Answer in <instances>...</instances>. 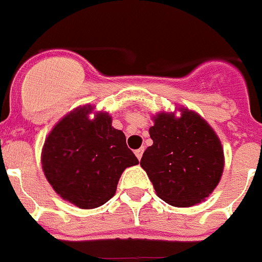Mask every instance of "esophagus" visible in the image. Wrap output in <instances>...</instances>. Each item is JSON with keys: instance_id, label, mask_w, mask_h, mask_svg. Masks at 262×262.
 <instances>
[{"instance_id": "1", "label": "esophagus", "mask_w": 262, "mask_h": 262, "mask_svg": "<svg viewBox=\"0 0 262 262\" xmlns=\"http://www.w3.org/2000/svg\"><path fill=\"white\" fill-rule=\"evenodd\" d=\"M143 152H144V148H139V149H136L135 151V155H136V157H138V160H140L142 159V156H143Z\"/></svg>"}]
</instances>
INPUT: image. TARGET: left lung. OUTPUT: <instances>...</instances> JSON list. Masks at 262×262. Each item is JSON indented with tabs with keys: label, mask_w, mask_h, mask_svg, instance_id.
Here are the masks:
<instances>
[{
	"label": "left lung",
	"mask_w": 262,
	"mask_h": 262,
	"mask_svg": "<svg viewBox=\"0 0 262 262\" xmlns=\"http://www.w3.org/2000/svg\"><path fill=\"white\" fill-rule=\"evenodd\" d=\"M152 117L154 144L144 151L140 165L159 198L176 207H191L214 191L224 169L221 139L198 113L180 107Z\"/></svg>",
	"instance_id": "8db88e82"
}]
</instances>
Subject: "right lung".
<instances>
[{"instance_id": "right-lung-1", "label": "right lung", "mask_w": 262, "mask_h": 262, "mask_svg": "<svg viewBox=\"0 0 262 262\" xmlns=\"http://www.w3.org/2000/svg\"><path fill=\"white\" fill-rule=\"evenodd\" d=\"M111 123L107 111L78 106L53 126L41 148L47 181L62 200L82 210L105 205L124 169L139 164L124 134Z\"/></svg>"}]
</instances>
